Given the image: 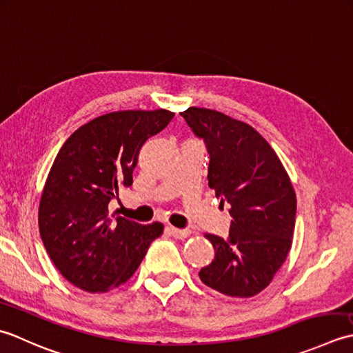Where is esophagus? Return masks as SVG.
Here are the masks:
<instances>
[{"mask_svg":"<svg viewBox=\"0 0 353 353\" xmlns=\"http://www.w3.org/2000/svg\"><path fill=\"white\" fill-rule=\"evenodd\" d=\"M168 232L169 234H172L176 239H184L190 234V230H181V228H175V227H168Z\"/></svg>","mask_w":353,"mask_h":353,"instance_id":"34e87169","label":"esophagus"}]
</instances>
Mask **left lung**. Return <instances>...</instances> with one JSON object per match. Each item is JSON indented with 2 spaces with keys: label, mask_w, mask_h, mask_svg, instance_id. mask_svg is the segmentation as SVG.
Here are the masks:
<instances>
[{
  "label": "left lung",
  "mask_w": 353,
  "mask_h": 353,
  "mask_svg": "<svg viewBox=\"0 0 353 353\" xmlns=\"http://www.w3.org/2000/svg\"><path fill=\"white\" fill-rule=\"evenodd\" d=\"M210 155L208 187L230 204L228 237L205 234L214 259L203 283L228 297H253L267 288L290 253L297 199L283 164L254 128L207 108L179 112Z\"/></svg>",
  "instance_id": "obj_1"
}]
</instances>
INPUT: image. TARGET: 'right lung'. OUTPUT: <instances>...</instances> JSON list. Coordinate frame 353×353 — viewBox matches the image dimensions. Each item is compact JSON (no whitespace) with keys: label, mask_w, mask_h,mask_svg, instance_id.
Segmentation results:
<instances>
[{"label":"right lung","mask_w":353,"mask_h":353,"mask_svg":"<svg viewBox=\"0 0 353 353\" xmlns=\"http://www.w3.org/2000/svg\"><path fill=\"white\" fill-rule=\"evenodd\" d=\"M175 112L117 111L81 126L63 143L42 190L39 233L54 267L86 292H106L132 277L163 224L110 216L121 185L132 184L141 146Z\"/></svg>","instance_id":"add662e5"}]
</instances>
